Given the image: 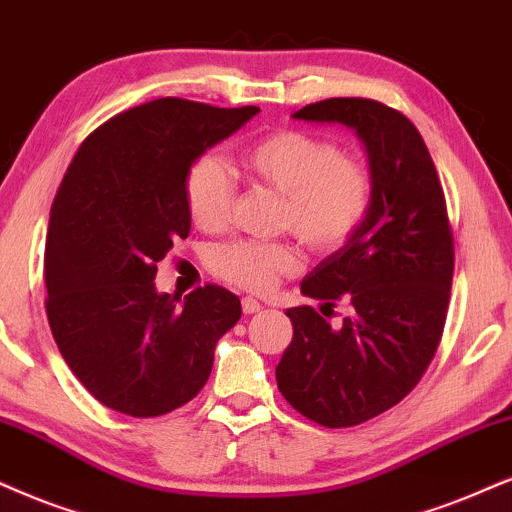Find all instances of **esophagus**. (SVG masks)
Masks as SVG:
<instances>
[{"instance_id":"obj_1","label":"esophagus","mask_w":512,"mask_h":512,"mask_svg":"<svg viewBox=\"0 0 512 512\" xmlns=\"http://www.w3.org/2000/svg\"><path fill=\"white\" fill-rule=\"evenodd\" d=\"M241 307H243V314H255V312H260L262 304L257 302L255 297H243V300H241Z\"/></svg>"}]
</instances>
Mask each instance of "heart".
Returning <instances> with one entry per match:
<instances>
[{
  "instance_id": "heart-1",
  "label": "heart",
  "mask_w": 512,
  "mask_h": 512,
  "mask_svg": "<svg viewBox=\"0 0 512 512\" xmlns=\"http://www.w3.org/2000/svg\"><path fill=\"white\" fill-rule=\"evenodd\" d=\"M241 163L260 184L281 193L278 229L293 231L319 255H331L366 224L375 200L371 165L342 153L333 139L307 129H278L241 151ZM236 179L219 158L203 155L189 167L184 198L191 222L203 231H222L236 205ZM302 264L293 241H236L215 245L208 255L212 274L231 286L264 293Z\"/></svg>"
}]
</instances>
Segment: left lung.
Masks as SVG:
<instances>
[{
    "instance_id": "1",
    "label": "left lung",
    "mask_w": 512,
    "mask_h": 512,
    "mask_svg": "<svg viewBox=\"0 0 512 512\" xmlns=\"http://www.w3.org/2000/svg\"><path fill=\"white\" fill-rule=\"evenodd\" d=\"M295 118L357 129L375 200L359 234L302 281L323 314L342 300L347 316L331 326L314 307L288 309L293 340L276 383L304 418L354 428L397 406L428 371L449 312L454 231L437 167L404 113L354 96L309 103Z\"/></svg>"
}]
</instances>
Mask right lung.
<instances>
[{
	"label": "right lung",
	"mask_w": 512,
	"mask_h": 512,
	"mask_svg": "<svg viewBox=\"0 0 512 512\" xmlns=\"http://www.w3.org/2000/svg\"><path fill=\"white\" fill-rule=\"evenodd\" d=\"M257 113L155 99L103 122L70 160L51 205L44 307L70 371L108 409L155 418L184 406L241 319V300L222 286L205 283L179 307L153 278L191 231L193 160Z\"/></svg>",
	"instance_id": "right-lung-1"
}]
</instances>
